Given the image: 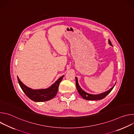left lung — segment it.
Wrapping results in <instances>:
<instances>
[{
    "label": "left lung",
    "mask_w": 134,
    "mask_h": 134,
    "mask_svg": "<svg viewBox=\"0 0 134 134\" xmlns=\"http://www.w3.org/2000/svg\"><path fill=\"white\" fill-rule=\"evenodd\" d=\"M108 43L111 46H112V44L110 40H108ZM75 78H76V87H77V91H78L79 94H80L81 96L83 99L87 100H99L104 99L107 96V95L108 94H109L110 93V92L112 90V89L113 88L114 86H115L116 83H115V84H114V85L112 87H111L110 90H109L108 91H107L106 92H104L103 93H100L99 94H92L88 93L86 92L85 91H84L79 85L77 78L76 77Z\"/></svg>",
    "instance_id": "1"
}]
</instances>
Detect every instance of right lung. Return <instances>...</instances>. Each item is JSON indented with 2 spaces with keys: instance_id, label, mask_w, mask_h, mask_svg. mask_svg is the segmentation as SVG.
Here are the masks:
<instances>
[{
  "instance_id": "1",
  "label": "right lung",
  "mask_w": 134,
  "mask_h": 134,
  "mask_svg": "<svg viewBox=\"0 0 134 134\" xmlns=\"http://www.w3.org/2000/svg\"><path fill=\"white\" fill-rule=\"evenodd\" d=\"M64 75L62 76L55 83L47 88L34 90L24 85L18 78L17 80L20 87L26 96L34 102H44L52 99L57 93L60 82L62 81Z\"/></svg>"
}]
</instances>
